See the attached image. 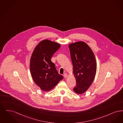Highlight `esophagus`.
I'll return each instance as SVG.
<instances>
[{
	"label": "esophagus",
	"mask_w": 123,
	"mask_h": 123,
	"mask_svg": "<svg viewBox=\"0 0 123 123\" xmlns=\"http://www.w3.org/2000/svg\"><path fill=\"white\" fill-rule=\"evenodd\" d=\"M63 76H64V78H67L68 77V74H66V73H65L64 74V75H63Z\"/></svg>",
	"instance_id": "34e87169"
}]
</instances>
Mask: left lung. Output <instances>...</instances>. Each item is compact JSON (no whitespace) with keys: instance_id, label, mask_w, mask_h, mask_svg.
<instances>
[{"instance_id":"8db88e82","label":"left lung","mask_w":123,"mask_h":123,"mask_svg":"<svg viewBox=\"0 0 123 123\" xmlns=\"http://www.w3.org/2000/svg\"><path fill=\"white\" fill-rule=\"evenodd\" d=\"M68 47L76 83L74 91L82 94L90 88L95 78L97 66L95 55L83 41L71 43Z\"/></svg>"}]
</instances>
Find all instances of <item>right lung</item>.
Masks as SVG:
<instances>
[{
  "mask_svg": "<svg viewBox=\"0 0 123 123\" xmlns=\"http://www.w3.org/2000/svg\"><path fill=\"white\" fill-rule=\"evenodd\" d=\"M61 47L58 43L43 40L33 50L30 62L32 80L41 90L48 91L56 86L63 77L59 74L51 59Z\"/></svg>",
  "mask_w": 123,
  "mask_h": 123,
  "instance_id": "right-lung-1",
  "label": "right lung"
}]
</instances>
